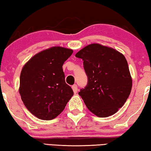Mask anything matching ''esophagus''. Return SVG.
Here are the masks:
<instances>
[{
	"label": "esophagus",
	"mask_w": 151,
	"mask_h": 151,
	"mask_svg": "<svg viewBox=\"0 0 151 151\" xmlns=\"http://www.w3.org/2000/svg\"><path fill=\"white\" fill-rule=\"evenodd\" d=\"M72 88H73V93H76L78 92V86L76 85V84H74V85L72 86Z\"/></svg>",
	"instance_id": "esophagus-1"
}]
</instances>
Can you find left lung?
I'll use <instances>...</instances> for the list:
<instances>
[{
    "label": "left lung",
    "mask_w": 151,
    "mask_h": 151,
    "mask_svg": "<svg viewBox=\"0 0 151 151\" xmlns=\"http://www.w3.org/2000/svg\"><path fill=\"white\" fill-rule=\"evenodd\" d=\"M76 57L83 60L87 84L78 93L88 110L97 116L109 117L127 100L132 88L129 65L124 55L110 47L91 44Z\"/></svg>",
    "instance_id": "1"
}]
</instances>
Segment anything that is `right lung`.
Listing matches in <instances>:
<instances>
[{"mask_svg":"<svg viewBox=\"0 0 151 151\" xmlns=\"http://www.w3.org/2000/svg\"><path fill=\"white\" fill-rule=\"evenodd\" d=\"M72 53L71 49L51 47L37 53L22 68L20 95L24 106L38 118L54 119L73 96L63 69L64 63Z\"/></svg>","mask_w":151,"mask_h":151,"instance_id":"obj_1","label":"right lung"}]
</instances>
